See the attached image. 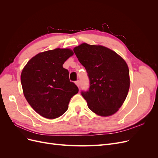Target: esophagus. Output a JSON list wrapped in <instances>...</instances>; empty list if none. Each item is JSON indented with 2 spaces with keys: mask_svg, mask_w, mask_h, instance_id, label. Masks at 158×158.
I'll list each match as a JSON object with an SVG mask.
<instances>
[{
  "mask_svg": "<svg viewBox=\"0 0 158 158\" xmlns=\"http://www.w3.org/2000/svg\"><path fill=\"white\" fill-rule=\"evenodd\" d=\"M76 85H77V86L79 88L80 87V80H77V81H76Z\"/></svg>",
  "mask_w": 158,
  "mask_h": 158,
  "instance_id": "34e87169",
  "label": "esophagus"
}]
</instances>
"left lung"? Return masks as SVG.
Wrapping results in <instances>:
<instances>
[{"label":"left lung","mask_w":158,"mask_h":158,"mask_svg":"<svg viewBox=\"0 0 158 158\" xmlns=\"http://www.w3.org/2000/svg\"><path fill=\"white\" fill-rule=\"evenodd\" d=\"M74 52L89 78V89L81 91L89 109L103 117L115 113L125 102L130 87L125 60L101 45L82 44L76 47Z\"/></svg>","instance_id":"left-lung-1"}]
</instances>
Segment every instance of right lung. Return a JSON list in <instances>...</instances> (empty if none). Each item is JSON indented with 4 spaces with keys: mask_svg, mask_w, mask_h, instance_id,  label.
Here are the masks:
<instances>
[{
    "mask_svg": "<svg viewBox=\"0 0 158 158\" xmlns=\"http://www.w3.org/2000/svg\"><path fill=\"white\" fill-rule=\"evenodd\" d=\"M73 51L55 49L37 54L31 59L21 74L24 96L35 111L47 118L63 114L71 98L78 88L69 80V73L63 64Z\"/></svg>",
    "mask_w": 158,
    "mask_h": 158,
    "instance_id": "add662e5",
    "label": "right lung"
}]
</instances>
